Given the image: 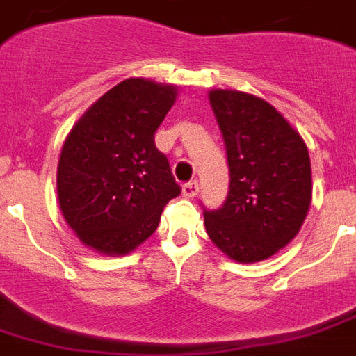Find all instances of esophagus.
<instances>
[{"mask_svg": "<svg viewBox=\"0 0 356 356\" xmlns=\"http://www.w3.org/2000/svg\"><path fill=\"white\" fill-rule=\"evenodd\" d=\"M181 193H184L185 198H194V196L200 193V184L198 181H189V184H184V187H181Z\"/></svg>", "mask_w": 356, "mask_h": 356, "instance_id": "1", "label": "esophagus"}]
</instances>
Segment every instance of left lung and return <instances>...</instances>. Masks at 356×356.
<instances>
[{
  "label": "left lung",
  "mask_w": 356,
  "mask_h": 356,
  "mask_svg": "<svg viewBox=\"0 0 356 356\" xmlns=\"http://www.w3.org/2000/svg\"><path fill=\"white\" fill-rule=\"evenodd\" d=\"M230 171L223 207L205 211L209 238L238 263L265 261L299 234L312 203V163L302 136L270 102L211 90Z\"/></svg>",
  "instance_id": "8db88e82"
}]
</instances>
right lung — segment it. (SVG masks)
<instances>
[{
	"label": "right lung",
	"instance_id": "right-lung-1",
	"mask_svg": "<svg viewBox=\"0 0 356 356\" xmlns=\"http://www.w3.org/2000/svg\"><path fill=\"white\" fill-rule=\"evenodd\" d=\"M178 88L144 77L118 83L86 109L60 149L57 198L84 247L126 256L156 230L180 194L154 133Z\"/></svg>",
	"mask_w": 356,
	"mask_h": 356
}]
</instances>
